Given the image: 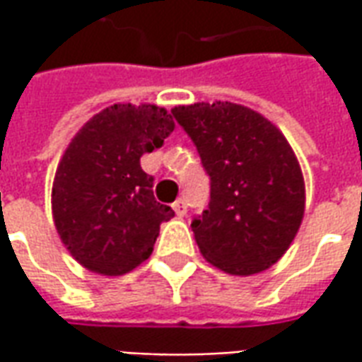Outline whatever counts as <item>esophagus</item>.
Masks as SVG:
<instances>
[{"instance_id":"esophagus-1","label":"esophagus","mask_w":362,"mask_h":362,"mask_svg":"<svg viewBox=\"0 0 362 362\" xmlns=\"http://www.w3.org/2000/svg\"><path fill=\"white\" fill-rule=\"evenodd\" d=\"M174 213H176V215H178V217H184V215H186V211H188V207H186V202H184V199H176V202H174Z\"/></svg>"}]
</instances>
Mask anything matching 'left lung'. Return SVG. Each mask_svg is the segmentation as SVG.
Listing matches in <instances>:
<instances>
[{"label": "left lung", "mask_w": 362, "mask_h": 362, "mask_svg": "<svg viewBox=\"0 0 362 362\" xmlns=\"http://www.w3.org/2000/svg\"><path fill=\"white\" fill-rule=\"evenodd\" d=\"M209 176L211 199L192 219L204 258L233 275H254L287 252L304 215L295 153L272 122L233 103L176 106Z\"/></svg>", "instance_id": "8db88e82"}]
</instances>
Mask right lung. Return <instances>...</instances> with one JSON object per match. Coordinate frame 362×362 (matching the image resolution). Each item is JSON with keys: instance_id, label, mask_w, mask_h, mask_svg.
<instances>
[{"instance_id": "right-lung-1", "label": "right lung", "mask_w": 362, "mask_h": 362, "mask_svg": "<svg viewBox=\"0 0 362 362\" xmlns=\"http://www.w3.org/2000/svg\"><path fill=\"white\" fill-rule=\"evenodd\" d=\"M174 132L155 104H114L90 118L62 157L52 213L62 243L81 266L124 275L149 258L160 223L174 211L153 196L139 158Z\"/></svg>"}]
</instances>
